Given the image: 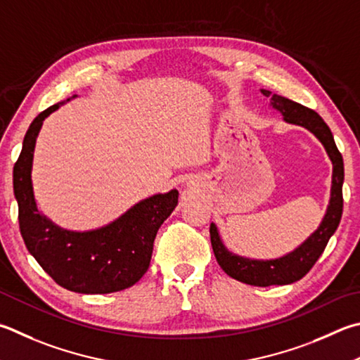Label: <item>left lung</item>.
Here are the masks:
<instances>
[{"instance_id":"left-lung-1","label":"left lung","mask_w":360,"mask_h":360,"mask_svg":"<svg viewBox=\"0 0 360 360\" xmlns=\"http://www.w3.org/2000/svg\"><path fill=\"white\" fill-rule=\"evenodd\" d=\"M266 97H271L272 108L278 110L283 115V120L296 126H302L309 129L316 139L323 143V146L328 151L329 159L334 165L332 172V188H330V201L326 211L324 219L318 230L311 236L300 244L296 250L285 255L277 259H248L238 257L226 250V247L221 244L219 236L217 226L211 224L209 233H211V244L215 255V259L220 264L228 276L239 280V282L253 285V286H271V285H288L302 278L309 272L318 258L321 257L326 245H328L332 234L338 228L340 219L343 212V179L345 168L343 158L337 149L328 124L323 121V117L316 112L300 105L297 102H292L286 97L278 94H272L271 91L261 89Z\"/></svg>"}]
</instances>
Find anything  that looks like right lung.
Returning a JSON list of instances; mask_svg holds the SVG:
<instances>
[{
  "mask_svg": "<svg viewBox=\"0 0 360 360\" xmlns=\"http://www.w3.org/2000/svg\"><path fill=\"white\" fill-rule=\"evenodd\" d=\"M77 96L58 102L34 117L14 165L18 225L28 252L55 282L69 291L107 294L126 290L145 276L160 225L178 205V191L153 195L136 202L107 226L68 231L39 212L31 168L39 130L50 113Z\"/></svg>",
  "mask_w": 360,
  "mask_h": 360,
  "instance_id": "obj_1",
  "label": "right lung"
}]
</instances>
